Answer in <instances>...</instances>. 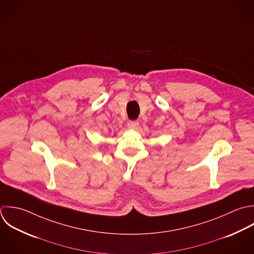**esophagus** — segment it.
Returning <instances> with one entry per match:
<instances>
[{
    "label": "esophagus",
    "mask_w": 254,
    "mask_h": 254,
    "mask_svg": "<svg viewBox=\"0 0 254 254\" xmlns=\"http://www.w3.org/2000/svg\"><path fill=\"white\" fill-rule=\"evenodd\" d=\"M138 125H139V123H138L137 121H129V122L127 123V127H128V128H130V129H136L137 127H138Z\"/></svg>",
    "instance_id": "1"
}]
</instances>
